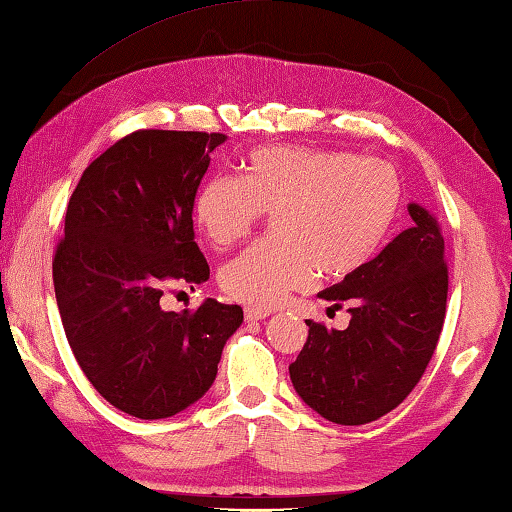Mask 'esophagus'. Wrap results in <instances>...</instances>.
<instances>
[{
    "instance_id": "34e87169",
    "label": "esophagus",
    "mask_w": 512,
    "mask_h": 512,
    "mask_svg": "<svg viewBox=\"0 0 512 512\" xmlns=\"http://www.w3.org/2000/svg\"><path fill=\"white\" fill-rule=\"evenodd\" d=\"M265 317H270V311H258V308H247L245 311L247 322H258V320H265Z\"/></svg>"
}]
</instances>
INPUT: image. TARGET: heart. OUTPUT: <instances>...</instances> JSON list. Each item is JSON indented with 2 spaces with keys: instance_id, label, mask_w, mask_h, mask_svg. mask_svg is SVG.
<instances>
[{
  "instance_id": "1",
  "label": "heart",
  "mask_w": 512,
  "mask_h": 512,
  "mask_svg": "<svg viewBox=\"0 0 512 512\" xmlns=\"http://www.w3.org/2000/svg\"><path fill=\"white\" fill-rule=\"evenodd\" d=\"M401 181L381 158L338 149L274 145L247 156L242 177L217 174L195 197V222L211 245L245 238L272 213L270 240L220 270V286L249 308H272L308 286L358 272L381 249L401 211Z\"/></svg>"
}]
</instances>
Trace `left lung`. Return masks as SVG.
<instances>
[{"mask_svg":"<svg viewBox=\"0 0 512 512\" xmlns=\"http://www.w3.org/2000/svg\"><path fill=\"white\" fill-rule=\"evenodd\" d=\"M413 226L335 286L317 292L347 306L345 331L308 320L290 365L297 395L324 420L356 426L404 401L429 365L447 313L445 238L435 215L408 204ZM329 308V311H331Z\"/></svg>","mask_w":512,"mask_h":512,"instance_id":"8db88e82","label":"left lung"}]
</instances>
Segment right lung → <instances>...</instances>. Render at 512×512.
<instances>
[{"mask_svg": "<svg viewBox=\"0 0 512 512\" xmlns=\"http://www.w3.org/2000/svg\"><path fill=\"white\" fill-rule=\"evenodd\" d=\"M226 136L145 129L95 158L74 188L54 256L63 329L108 404L163 420L206 395L242 308L204 299L163 311L167 283H204L192 206Z\"/></svg>", "mask_w": 512, "mask_h": 512, "instance_id": "obj_1", "label": "right lung"}]
</instances>
